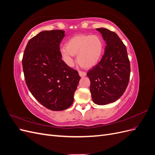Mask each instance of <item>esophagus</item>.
<instances>
[{"label":"esophagus","mask_w":155,"mask_h":155,"mask_svg":"<svg viewBox=\"0 0 155 155\" xmlns=\"http://www.w3.org/2000/svg\"><path fill=\"white\" fill-rule=\"evenodd\" d=\"M79 76H80V77L83 78V77H85L86 76L87 73L85 72H83V71H79Z\"/></svg>","instance_id":"34e87169"}]
</instances>
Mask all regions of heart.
Masks as SVG:
<instances>
[{"label":"heart","instance_id":"1","mask_svg":"<svg viewBox=\"0 0 155 155\" xmlns=\"http://www.w3.org/2000/svg\"><path fill=\"white\" fill-rule=\"evenodd\" d=\"M104 41L97 35L79 34L70 38L66 47L60 49L63 58L68 66L73 64L72 58L77 55V62L84 68H91L99 63L104 52Z\"/></svg>","mask_w":155,"mask_h":155}]
</instances>
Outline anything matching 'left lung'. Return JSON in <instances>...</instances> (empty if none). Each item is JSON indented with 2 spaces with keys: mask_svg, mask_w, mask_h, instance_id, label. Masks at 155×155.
Returning <instances> with one entry per match:
<instances>
[{
  "mask_svg": "<svg viewBox=\"0 0 155 155\" xmlns=\"http://www.w3.org/2000/svg\"><path fill=\"white\" fill-rule=\"evenodd\" d=\"M106 42L104 55L87 76L93 101L104 105L116 101L124 94L130 78V67L125 45L115 32L96 28Z\"/></svg>",
  "mask_w": 155,
  "mask_h": 155,
  "instance_id": "1",
  "label": "left lung"
}]
</instances>
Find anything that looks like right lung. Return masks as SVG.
I'll use <instances>...</instances> for the list:
<instances>
[{
    "instance_id": "1",
    "label": "right lung",
    "mask_w": 155,
    "mask_h": 155,
    "mask_svg": "<svg viewBox=\"0 0 155 155\" xmlns=\"http://www.w3.org/2000/svg\"><path fill=\"white\" fill-rule=\"evenodd\" d=\"M64 37V31L61 30L39 33L28 41L22 60L31 94L41 105L55 111L72 105L81 79L77 70L61 59L59 45Z\"/></svg>"
}]
</instances>
